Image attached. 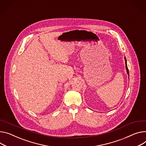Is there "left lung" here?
Masks as SVG:
<instances>
[{
    "instance_id": "left-lung-1",
    "label": "left lung",
    "mask_w": 146,
    "mask_h": 146,
    "mask_svg": "<svg viewBox=\"0 0 146 146\" xmlns=\"http://www.w3.org/2000/svg\"><path fill=\"white\" fill-rule=\"evenodd\" d=\"M125 64H126V71H127V73L128 74V76H129V70H128V68H127V61H126V57H125Z\"/></svg>"
}]
</instances>
